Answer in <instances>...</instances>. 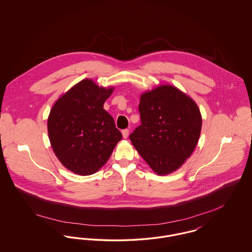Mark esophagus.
Masks as SVG:
<instances>
[{
    "label": "esophagus",
    "instance_id": "esophagus-1",
    "mask_svg": "<svg viewBox=\"0 0 252 252\" xmlns=\"http://www.w3.org/2000/svg\"><path fill=\"white\" fill-rule=\"evenodd\" d=\"M122 134H123V137H124V139H126V138L128 137L129 130H128V129H124V130L122 131Z\"/></svg>",
    "mask_w": 252,
    "mask_h": 252
}]
</instances>
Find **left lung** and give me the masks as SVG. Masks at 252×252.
Instances as JSON below:
<instances>
[{
	"mask_svg": "<svg viewBox=\"0 0 252 252\" xmlns=\"http://www.w3.org/2000/svg\"><path fill=\"white\" fill-rule=\"evenodd\" d=\"M142 124L129 135L132 144L158 175L176 171L192 155L202 118L194 101L163 85L141 96Z\"/></svg>",
	"mask_w": 252,
	"mask_h": 252,
	"instance_id": "8db88e82",
	"label": "left lung"
}]
</instances>
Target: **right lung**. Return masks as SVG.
<instances>
[{"instance_id":"obj_1","label":"right lung","mask_w":252,"mask_h":252,"mask_svg":"<svg viewBox=\"0 0 252 252\" xmlns=\"http://www.w3.org/2000/svg\"><path fill=\"white\" fill-rule=\"evenodd\" d=\"M113 88L84 79L55 103L48 117L49 139L60 162L75 174L97 172L122 139L114 120L103 108Z\"/></svg>"}]
</instances>
